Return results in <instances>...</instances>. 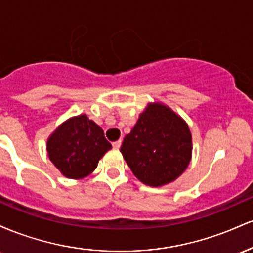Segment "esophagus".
Segmentation results:
<instances>
[{
  "label": "esophagus",
  "instance_id": "1",
  "mask_svg": "<svg viewBox=\"0 0 253 253\" xmlns=\"http://www.w3.org/2000/svg\"><path fill=\"white\" fill-rule=\"evenodd\" d=\"M121 143H123V141H121V139H120V140L114 141V143H113V147H114V149H120Z\"/></svg>",
  "mask_w": 253,
  "mask_h": 253
}]
</instances>
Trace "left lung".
<instances>
[{"label": "left lung", "mask_w": 253, "mask_h": 253, "mask_svg": "<svg viewBox=\"0 0 253 253\" xmlns=\"http://www.w3.org/2000/svg\"><path fill=\"white\" fill-rule=\"evenodd\" d=\"M121 153L144 184L162 187L173 182L191 159V133L181 117L162 103H149L129 134Z\"/></svg>", "instance_id": "8db88e82"}]
</instances>
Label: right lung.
<instances>
[{
    "label": "right lung",
    "mask_w": 253,
    "mask_h": 253,
    "mask_svg": "<svg viewBox=\"0 0 253 253\" xmlns=\"http://www.w3.org/2000/svg\"><path fill=\"white\" fill-rule=\"evenodd\" d=\"M50 161L64 176L80 179L96 169L98 161L112 145L103 129L85 114L70 118L47 140Z\"/></svg>",
    "instance_id": "1"
}]
</instances>
